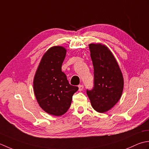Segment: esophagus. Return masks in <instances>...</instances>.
Listing matches in <instances>:
<instances>
[{
    "label": "esophagus",
    "instance_id": "obj_1",
    "mask_svg": "<svg viewBox=\"0 0 149 149\" xmlns=\"http://www.w3.org/2000/svg\"><path fill=\"white\" fill-rule=\"evenodd\" d=\"M78 88H79V89H78L79 91H81L84 89V86H83V85H79Z\"/></svg>",
    "mask_w": 149,
    "mask_h": 149
}]
</instances>
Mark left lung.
<instances>
[{"label": "left lung", "mask_w": 149, "mask_h": 149, "mask_svg": "<svg viewBox=\"0 0 149 149\" xmlns=\"http://www.w3.org/2000/svg\"><path fill=\"white\" fill-rule=\"evenodd\" d=\"M94 67V87L87 90L93 108L105 113L119 101L123 89V78L116 60L102 44L89 45Z\"/></svg>", "instance_id": "obj_1"}]
</instances>
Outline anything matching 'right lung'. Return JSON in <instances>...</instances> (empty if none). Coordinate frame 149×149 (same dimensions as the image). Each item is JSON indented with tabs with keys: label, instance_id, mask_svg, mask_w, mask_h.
<instances>
[{
	"label": "right lung",
	"instance_id": "right-lung-1",
	"mask_svg": "<svg viewBox=\"0 0 149 149\" xmlns=\"http://www.w3.org/2000/svg\"><path fill=\"white\" fill-rule=\"evenodd\" d=\"M66 49L62 46L49 48L42 56L33 80V89L40 107L47 113L59 116L70 107L72 95L78 90L69 84L62 65Z\"/></svg>",
	"mask_w": 149,
	"mask_h": 149
}]
</instances>
